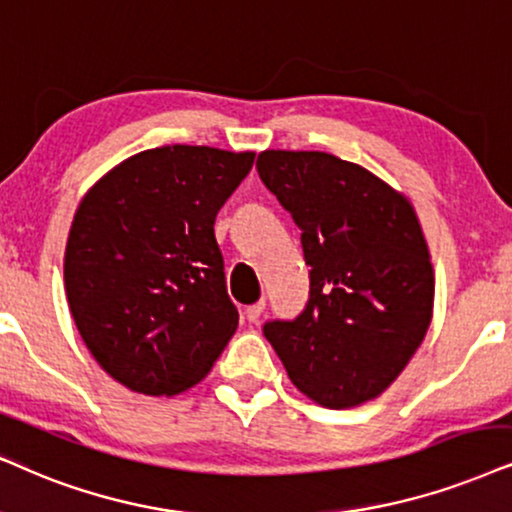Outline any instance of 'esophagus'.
Segmentation results:
<instances>
[{
    "mask_svg": "<svg viewBox=\"0 0 512 512\" xmlns=\"http://www.w3.org/2000/svg\"><path fill=\"white\" fill-rule=\"evenodd\" d=\"M262 312H264V300L250 304V307H245V319H248L250 323H255L262 316Z\"/></svg>",
    "mask_w": 512,
    "mask_h": 512,
    "instance_id": "1",
    "label": "esophagus"
}]
</instances>
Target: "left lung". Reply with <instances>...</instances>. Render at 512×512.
Here are the masks:
<instances>
[{
  "instance_id": "left-lung-1",
  "label": "left lung",
  "mask_w": 512,
  "mask_h": 512,
  "mask_svg": "<svg viewBox=\"0 0 512 512\" xmlns=\"http://www.w3.org/2000/svg\"><path fill=\"white\" fill-rule=\"evenodd\" d=\"M264 186L302 231L309 302L264 335L302 394L328 409L380 397L418 352L435 269L404 193L321 151H262Z\"/></svg>"
}]
</instances>
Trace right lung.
Here are the masks:
<instances>
[{
    "label": "right lung",
    "mask_w": 512,
    "mask_h": 512,
    "mask_svg": "<svg viewBox=\"0 0 512 512\" xmlns=\"http://www.w3.org/2000/svg\"><path fill=\"white\" fill-rule=\"evenodd\" d=\"M255 153L160 146L108 170L77 205L63 281L84 345L120 385L172 397L238 328L215 217Z\"/></svg>",
    "instance_id": "obj_1"
}]
</instances>
